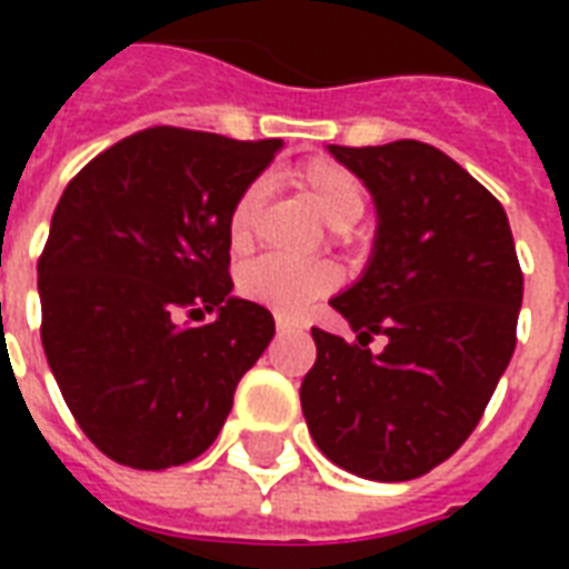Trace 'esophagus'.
I'll return each instance as SVG.
<instances>
[{
	"mask_svg": "<svg viewBox=\"0 0 569 569\" xmlns=\"http://www.w3.org/2000/svg\"><path fill=\"white\" fill-rule=\"evenodd\" d=\"M298 322L286 320V317H277V332H296Z\"/></svg>",
	"mask_w": 569,
	"mask_h": 569,
	"instance_id": "1",
	"label": "esophagus"
}]
</instances>
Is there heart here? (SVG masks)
Returning <instances> with one entry per match:
<instances>
[{"label": "heart", "instance_id": "1", "mask_svg": "<svg viewBox=\"0 0 569 569\" xmlns=\"http://www.w3.org/2000/svg\"><path fill=\"white\" fill-rule=\"evenodd\" d=\"M289 182L298 194L320 212L322 222L345 237L350 224H357L366 212V188L353 170L329 158L298 163L289 173ZM261 207H264V188L261 182H249L228 210V243L231 249H247L259 228ZM341 283V271L332 261H292L283 256H259L247 261L237 271V292L256 305H264L280 317H298L317 298L329 296Z\"/></svg>", "mask_w": 569, "mask_h": 569}]
</instances>
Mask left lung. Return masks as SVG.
<instances>
[{
	"label": "left lung",
	"instance_id": "obj_1",
	"mask_svg": "<svg viewBox=\"0 0 569 569\" xmlns=\"http://www.w3.org/2000/svg\"><path fill=\"white\" fill-rule=\"evenodd\" d=\"M366 182L378 234L366 273L332 298L357 341L313 329L301 411L347 472L408 481L478 427L515 353L525 277L502 203L436 146H329ZM375 333L388 345L368 350Z\"/></svg>",
	"mask_w": 569,
	"mask_h": 569
}]
</instances>
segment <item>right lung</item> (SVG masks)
<instances>
[{
  "mask_svg": "<svg viewBox=\"0 0 569 569\" xmlns=\"http://www.w3.org/2000/svg\"><path fill=\"white\" fill-rule=\"evenodd\" d=\"M149 128L84 163L39 259L42 347L72 418L130 469L210 448L273 338L271 310L231 296L228 210L280 151ZM216 312L207 327L174 317Z\"/></svg>",
  "mask_w": 569,
  "mask_h": 569,
  "instance_id": "right-lung-1",
  "label": "right lung"
}]
</instances>
